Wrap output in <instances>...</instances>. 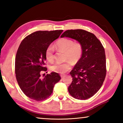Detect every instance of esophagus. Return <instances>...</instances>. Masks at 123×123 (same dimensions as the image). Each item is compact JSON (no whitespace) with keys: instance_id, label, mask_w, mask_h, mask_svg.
I'll use <instances>...</instances> for the list:
<instances>
[{"instance_id":"1","label":"esophagus","mask_w":123,"mask_h":123,"mask_svg":"<svg viewBox=\"0 0 123 123\" xmlns=\"http://www.w3.org/2000/svg\"><path fill=\"white\" fill-rule=\"evenodd\" d=\"M65 76H66V75H61V77L62 79H63Z\"/></svg>"}]
</instances>
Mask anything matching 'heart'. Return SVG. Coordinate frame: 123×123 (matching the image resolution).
<instances>
[{"label":"heart","mask_w":123,"mask_h":123,"mask_svg":"<svg viewBox=\"0 0 123 123\" xmlns=\"http://www.w3.org/2000/svg\"><path fill=\"white\" fill-rule=\"evenodd\" d=\"M58 50L65 51L66 60H70L74 63L80 59L82 54V47L79 42H74L71 39L67 38H60L55 44ZM54 49L52 46H49L45 51V58L48 61L52 62L54 59ZM72 65L70 61L63 63H56L50 67L52 72L59 74H64L68 72Z\"/></svg>","instance_id":"1"}]
</instances>
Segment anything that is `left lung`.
I'll list each match as a JSON object with an SVG mask.
<instances>
[{
    "label": "left lung",
    "instance_id": "left-lung-1",
    "mask_svg": "<svg viewBox=\"0 0 123 123\" xmlns=\"http://www.w3.org/2000/svg\"><path fill=\"white\" fill-rule=\"evenodd\" d=\"M64 37L75 39L82 47L81 57L70 73L73 81L68 92L77 99L90 98L101 88L106 74L105 49L94 34L82 29L67 30L61 36Z\"/></svg>",
    "mask_w": 123,
    "mask_h": 123
}]
</instances>
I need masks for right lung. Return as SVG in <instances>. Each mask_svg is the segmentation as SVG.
<instances>
[{"label":"right lung","instance_id":"right-lung-1","mask_svg":"<svg viewBox=\"0 0 123 123\" xmlns=\"http://www.w3.org/2000/svg\"><path fill=\"white\" fill-rule=\"evenodd\" d=\"M62 30L38 31L27 36L18 48L15 59L17 81L25 94L36 101H42L50 96L55 85L61 79L55 72L42 78L45 67V51L58 38Z\"/></svg>","mask_w":123,"mask_h":123}]
</instances>
